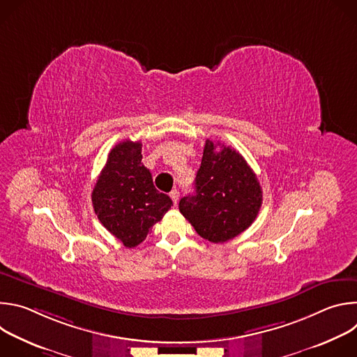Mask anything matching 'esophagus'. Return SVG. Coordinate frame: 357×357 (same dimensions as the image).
I'll return each instance as SVG.
<instances>
[{"label": "esophagus", "mask_w": 357, "mask_h": 357, "mask_svg": "<svg viewBox=\"0 0 357 357\" xmlns=\"http://www.w3.org/2000/svg\"><path fill=\"white\" fill-rule=\"evenodd\" d=\"M169 196H171V199H172V202H174V205H176L178 199H179V192H178V189H172L171 193H169Z\"/></svg>", "instance_id": "obj_1"}]
</instances>
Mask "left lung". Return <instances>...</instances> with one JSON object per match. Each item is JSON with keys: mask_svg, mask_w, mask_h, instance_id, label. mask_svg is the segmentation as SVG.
<instances>
[{"mask_svg": "<svg viewBox=\"0 0 357 357\" xmlns=\"http://www.w3.org/2000/svg\"><path fill=\"white\" fill-rule=\"evenodd\" d=\"M263 203L260 182L240 152L208 139L195 179V193L179 200V212L196 233L225 243L251 226Z\"/></svg>", "mask_w": 357, "mask_h": 357, "instance_id": "left-lung-1", "label": "left lung"}]
</instances>
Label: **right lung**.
I'll return each mask as SVG.
<instances>
[{
	"label": "right lung",
	"mask_w": 357,
	"mask_h": 357,
	"mask_svg": "<svg viewBox=\"0 0 357 357\" xmlns=\"http://www.w3.org/2000/svg\"><path fill=\"white\" fill-rule=\"evenodd\" d=\"M141 161L139 141L117 144L91 192L100 223L128 248L142 243L172 206L171 197L155 189Z\"/></svg>",
	"instance_id": "obj_1"
}]
</instances>
